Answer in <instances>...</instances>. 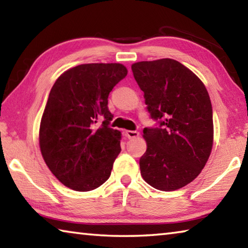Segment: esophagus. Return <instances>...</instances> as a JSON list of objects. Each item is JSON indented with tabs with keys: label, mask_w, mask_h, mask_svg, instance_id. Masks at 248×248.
<instances>
[{
	"label": "esophagus",
	"mask_w": 248,
	"mask_h": 248,
	"mask_svg": "<svg viewBox=\"0 0 248 248\" xmlns=\"http://www.w3.org/2000/svg\"><path fill=\"white\" fill-rule=\"evenodd\" d=\"M125 136H127L128 139H134V138L139 137V131H136V130H128L125 131Z\"/></svg>",
	"instance_id": "1"
}]
</instances>
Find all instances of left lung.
<instances>
[{"label":"left lung","instance_id":"8db88e82","mask_svg":"<svg viewBox=\"0 0 248 248\" xmlns=\"http://www.w3.org/2000/svg\"><path fill=\"white\" fill-rule=\"evenodd\" d=\"M143 91L154 127L143 129L148 149L141 175L155 189L171 191L191 183L210 156L213 142L212 105L196 74L173 59L131 66Z\"/></svg>","mask_w":248,"mask_h":248}]
</instances>
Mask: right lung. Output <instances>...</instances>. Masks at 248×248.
<instances>
[{"instance_id":"obj_1","label":"right lung","mask_w":248,"mask_h":248,"mask_svg":"<svg viewBox=\"0 0 248 248\" xmlns=\"http://www.w3.org/2000/svg\"><path fill=\"white\" fill-rule=\"evenodd\" d=\"M127 73L119 63L81 64L61 74L50 91L40 150L51 173L71 189H96L110 176L121 148L120 132L109 127L108 96Z\"/></svg>"}]
</instances>
